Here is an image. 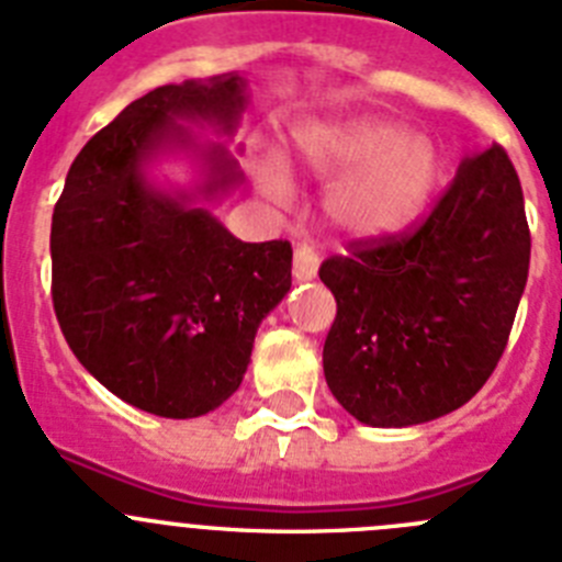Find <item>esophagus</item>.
Masks as SVG:
<instances>
[{"label": "esophagus", "mask_w": 562, "mask_h": 562, "mask_svg": "<svg viewBox=\"0 0 562 562\" xmlns=\"http://www.w3.org/2000/svg\"><path fill=\"white\" fill-rule=\"evenodd\" d=\"M316 271H319V257L311 246H296L294 248V280L305 282L314 280Z\"/></svg>", "instance_id": "obj_1"}]
</instances>
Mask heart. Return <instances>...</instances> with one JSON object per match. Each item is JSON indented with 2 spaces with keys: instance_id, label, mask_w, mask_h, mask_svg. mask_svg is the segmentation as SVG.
<instances>
[{
  "instance_id": "b5f03b06",
  "label": "heart",
  "mask_w": 562,
  "mask_h": 562,
  "mask_svg": "<svg viewBox=\"0 0 562 562\" xmlns=\"http://www.w3.org/2000/svg\"><path fill=\"white\" fill-rule=\"evenodd\" d=\"M294 166L328 183L325 214L353 240L404 232L427 209L441 180V153L427 135L382 119L322 121L296 130ZM254 180L274 203L291 198V178L277 158L254 164Z\"/></svg>"
}]
</instances>
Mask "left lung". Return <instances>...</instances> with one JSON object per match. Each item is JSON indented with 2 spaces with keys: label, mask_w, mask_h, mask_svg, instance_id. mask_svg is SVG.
<instances>
[{
  "label": "left lung",
  "mask_w": 562,
  "mask_h": 562,
  "mask_svg": "<svg viewBox=\"0 0 562 562\" xmlns=\"http://www.w3.org/2000/svg\"><path fill=\"white\" fill-rule=\"evenodd\" d=\"M524 189L504 146L463 158L416 232L350 243L319 280L336 296L325 382L356 422L413 427L484 387L529 277Z\"/></svg>",
  "instance_id": "8db88e82"
}]
</instances>
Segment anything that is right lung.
Returning <instances> with one entry per match:
<instances>
[{"label":"right lung","instance_id":"right-lung-1","mask_svg":"<svg viewBox=\"0 0 562 562\" xmlns=\"http://www.w3.org/2000/svg\"><path fill=\"white\" fill-rule=\"evenodd\" d=\"M246 78L155 87L92 135L53 209V308L67 345L110 393L164 418H198L240 387L254 336L291 288V243H243L198 200L240 183L221 144L180 121L232 135ZM189 148L207 178L192 193L148 183L160 151Z\"/></svg>","mask_w":562,"mask_h":562}]
</instances>
